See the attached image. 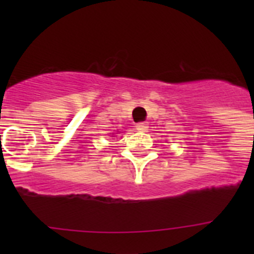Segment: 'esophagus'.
Here are the masks:
<instances>
[{"label":"esophagus","mask_w":254,"mask_h":254,"mask_svg":"<svg viewBox=\"0 0 254 254\" xmlns=\"http://www.w3.org/2000/svg\"><path fill=\"white\" fill-rule=\"evenodd\" d=\"M136 128L138 131H147V123L146 122H140L136 125Z\"/></svg>","instance_id":"1"}]
</instances>
